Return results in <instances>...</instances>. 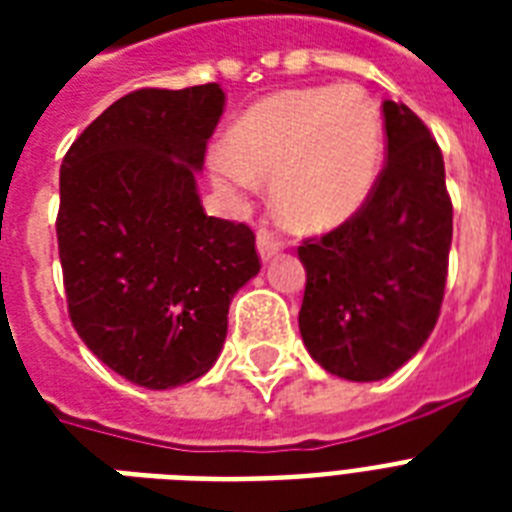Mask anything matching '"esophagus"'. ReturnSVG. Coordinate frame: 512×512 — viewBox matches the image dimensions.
<instances>
[{"instance_id": "obj_1", "label": "esophagus", "mask_w": 512, "mask_h": 512, "mask_svg": "<svg viewBox=\"0 0 512 512\" xmlns=\"http://www.w3.org/2000/svg\"><path fill=\"white\" fill-rule=\"evenodd\" d=\"M281 247H284V244H281V239L271 231V228H265V225L257 228V252H260L263 260H271L273 255H279Z\"/></svg>"}]
</instances>
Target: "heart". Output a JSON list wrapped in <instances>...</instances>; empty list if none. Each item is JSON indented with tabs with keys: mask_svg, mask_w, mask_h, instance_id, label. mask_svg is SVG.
Listing matches in <instances>:
<instances>
[{
	"mask_svg": "<svg viewBox=\"0 0 512 512\" xmlns=\"http://www.w3.org/2000/svg\"><path fill=\"white\" fill-rule=\"evenodd\" d=\"M380 108L356 84L273 92L247 108L212 159L223 188L273 180V204L297 231L321 233L356 215L382 162Z\"/></svg>",
	"mask_w": 512,
	"mask_h": 512,
	"instance_id": "b5f03b06",
	"label": "heart"
}]
</instances>
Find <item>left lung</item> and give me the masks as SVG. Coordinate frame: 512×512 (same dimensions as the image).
Instances as JSON below:
<instances>
[{
  "label": "left lung",
  "mask_w": 512,
  "mask_h": 512,
  "mask_svg": "<svg viewBox=\"0 0 512 512\" xmlns=\"http://www.w3.org/2000/svg\"><path fill=\"white\" fill-rule=\"evenodd\" d=\"M388 162L356 215L305 239L300 335L329 374L382 380L425 345L444 303L452 199L422 119L385 100Z\"/></svg>",
  "instance_id": "1"
}]
</instances>
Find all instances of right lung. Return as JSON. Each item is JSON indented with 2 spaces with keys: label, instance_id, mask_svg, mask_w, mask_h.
<instances>
[{
  "label": "right lung",
  "instance_id": "right-lung-1",
  "mask_svg": "<svg viewBox=\"0 0 512 512\" xmlns=\"http://www.w3.org/2000/svg\"><path fill=\"white\" fill-rule=\"evenodd\" d=\"M223 106L215 82L135 90L63 156L55 231L68 316L140 388L207 374L233 295L260 271L252 228L207 217L196 193Z\"/></svg>",
  "mask_w": 512,
  "mask_h": 512
}]
</instances>
